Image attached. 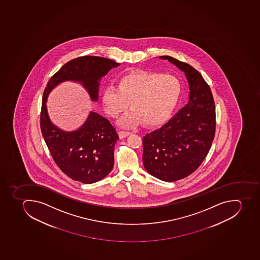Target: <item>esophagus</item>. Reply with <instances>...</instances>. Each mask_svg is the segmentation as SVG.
Wrapping results in <instances>:
<instances>
[{
	"label": "esophagus",
	"mask_w": 260,
	"mask_h": 260,
	"mask_svg": "<svg viewBox=\"0 0 260 260\" xmlns=\"http://www.w3.org/2000/svg\"><path fill=\"white\" fill-rule=\"evenodd\" d=\"M118 134H119V137H120V138H126V137L128 136L129 134H131V133H130V132L127 131H119Z\"/></svg>",
	"instance_id": "obj_1"
}]
</instances>
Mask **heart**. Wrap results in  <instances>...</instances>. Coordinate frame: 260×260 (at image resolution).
<instances>
[{"instance_id": "heart-1", "label": "heart", "mask_w": 260, "mask_h": 260, "mask_svg": "<svg viewBox=\"0 0 260 260\" xmlns=\"http://www.w3.org/2000/svg\"><path fill=\"white\" fill-rule=\"evenodd\" d=\"M181 93V82L172 75L141 72L125 75L119 85H109L103 92L105 111L117 118L129 107L130 113L119 121L123 126L143 122L155 125L173 111Z\"/></svg>"}]
</instances>
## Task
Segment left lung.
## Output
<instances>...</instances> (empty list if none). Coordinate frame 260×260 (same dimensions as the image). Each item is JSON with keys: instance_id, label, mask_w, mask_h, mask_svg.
<instances>
[{"instance_id": "obj_1", "label": "left lung", "mask_w": 260, "mask_h": 260, "mask_svg": "<svg viewBox=\"0 0 260 260\" xmlns=\"http://www.w3.org/2000/svg\"><path fill=\"white\" fill-rule=\"evenodd\" d=\"M185 73L189 100L168 122L143 140V165L149 174L175 182L194 172L205 159L215 137L216 109L208 84L195 68L161 56Z\"/></svg>"}]
</instances>
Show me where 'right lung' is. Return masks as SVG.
<instances>
[{"label":"right lung","mask_w":260,"mask_h":260,"mask_svg":"<svg viewBox=\"0 0 260 260\" xmlns=\"http://www.w3.org/2000/svg\"><path fill=\"white\" fill-rule=\"evenodd\" d=\"M118 66V62L105 57H77L64 64L44 89L40 114L42 135L58 168L75 181L93 183L107 176L114 167V145L119 138L107 118L94 112H90L77 131H61L48 118L47 97L59 83L75 81L81 82L92 101H96L99 81Z\"/></svg>","instance_id":"1"}]
</instances>
